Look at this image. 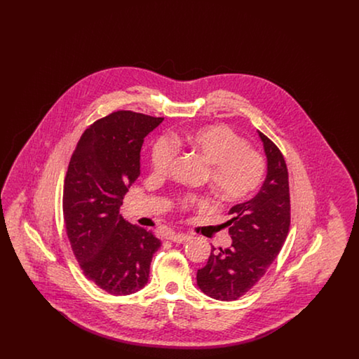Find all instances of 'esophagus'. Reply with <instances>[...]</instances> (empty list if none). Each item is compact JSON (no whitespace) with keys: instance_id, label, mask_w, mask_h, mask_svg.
Here are the masks:
<instances>
[{"instance_id":"esophagus-1","label":"esophagus","mask_w":359,"mask_h":359,"mask_svg":"<svg viewBox=\"0 0 359 359\" xmlns=\"http://www.w3.org/2000/svg\"><path fill=\"white\" fill-rule=\"evenodd\" d=\"M168 239H171V241L176 242V243H184V242H188L191 239V236L182 234V233H172V234L168 236Z\"/></svg>"}]
</instances>
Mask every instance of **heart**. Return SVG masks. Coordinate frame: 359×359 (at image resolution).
Segmentation results:
<instances>
[{
	"label": "heart",
	"mask_w": 359,
	"mask_h": 359,
	"mask_svg": "<svg viewBox=\"0 0 359 359\" xmlns=\"http://www.w3.org/2000/svg\"><path fill=\"white\" fill-rule=\"evenodd\" d=\"M176 149L198 154L207 167L208 183L226 202H243L261 187L265 175L262 156L248 148V142L224 125H207L170 140H156L151 149V167L156 175H165ZM207 205L202 196L187 195L179 201L182 210Z\"/></svg>",
	"instance_id": "b5f03b06"
}]
</instances>
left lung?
<instances>
[{
    "label": "left lung",
    "instance_id": "obj_1",
    "mask_svg": "<svg viewBox=\"0 0 359 359\" xmlns=\"http://www.w3.org/2000/svg\"><path fill=\"white\" fill-rule=\"evenodd\" d=\"M268 172L255 198L233 205V217L226 224L233 243L217 250L214 246L208 261L196 273V283L207 296L231 302L252 290L266 273L278 256L290 224L288 170L284 156L264 133Z\"/></svg>",
    "mask_w": 359,
    "mask_h": 359
}]
</instances>
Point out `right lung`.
Wrapping results in <instances>:
<instances>
[{"mask_svg": "<svg viewBox=\"0 0 359 359\" xmlns=\"http://www.w3.org/2000/svg\"><path fill=\"white\" fill-rule=\"evenodd\" d=\"M163 120L114 111L86 129L69 160L63 192L69 245L86 277L114 296L147 285L161 246L151 230L125 221L120 207L140 176L144 138Z\"/></svg>", "mask_w": 359, "mask_h": 359, "instance_id": "1", "label": "right lung"}]
</instances>
